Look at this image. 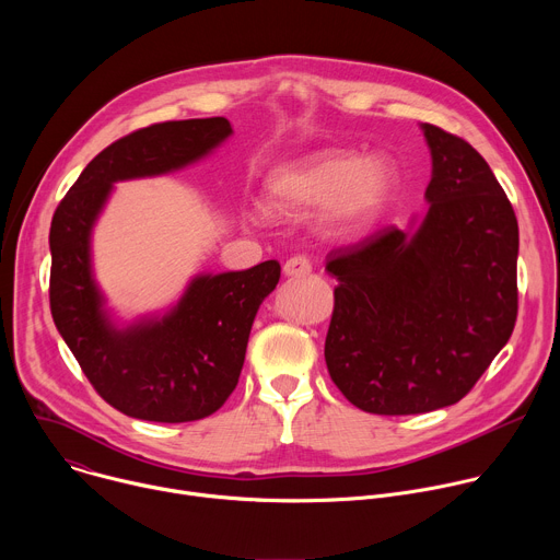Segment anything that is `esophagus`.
I'll use <instances>...</instances> for the list:
<instances>
[{
	"mask_svg": "<svg viewBox=\"0 0 560 560\" xmlns=\"http://www.w3.org/2000/svg\"><path fill=\"white\" fill-rule=\"evenodd\" d=\"M312 272V261L303 255H296V257H290L285 264H283V275L285 277H305Z\"/></svg>",
	"mask_w": 560,
	"mask_h": 560,
	"instance_id": "obj_1",
	"label": "esophagus"
}]
</instances>
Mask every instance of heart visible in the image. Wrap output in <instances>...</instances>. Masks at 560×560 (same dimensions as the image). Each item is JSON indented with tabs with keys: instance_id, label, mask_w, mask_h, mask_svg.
Masks as SVG:
<instances>
[{
	"instance_id": "1",
	"label": "heart",
	"mask_w": 560,
	"mask_h": 560,
	"mask_svg": "<svg viewBox=\"0 0 560 560\" xmlns=\"http://www.w3.org/2000/svg\"><path fill=\"white\" fill-rule=\"evenodd\" d=\"M396 171L385 156L318 150L277 166L264 184V206L277 214L322 210L326 232L354 236L372 228L396 192Z\"/></svg>"
}]
</instances>
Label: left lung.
<instances>
[{"label":"left lung","mask_w":560,"mask_h":560,"mask_svg":"<svg viewBox=\"0 0 560 560\" xmlns=\"http://www.w3.org/2000/svg\"><path fill=\"white\" fill-rule=\"evenodd\" d=\"M432 154L428 212L330 253L339 281L326 337L332 381L372 415L454 406L510 341L518 223L486 159L421 124Z\"/></svg>","instance_id":"8db88e82"}]
</instances>
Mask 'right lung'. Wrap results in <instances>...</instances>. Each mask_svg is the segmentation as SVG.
I'll return each mask as SVG.
<instances>
[{
    "instance_id": "obj_1",
    "label": "right lung",
    "mask_w": 560,
    "mask_h": 560,
    "mask_svg": "<svg viewBox=\"0 0 560 560\" xmlns=\"http://www.w3.org/2000/svg\"><path fill=\"white\" fill-rule=\"evenodd\" d=\"M230 135L225 117L141 128L102 150L52 214V322L104 401L132 419L188 423L225 404L281 266L272 259L238 272L195 275L166 312L119 324L95 279L93 228L117 182L192 166Z\"/></svg>"
}]
</instances>
